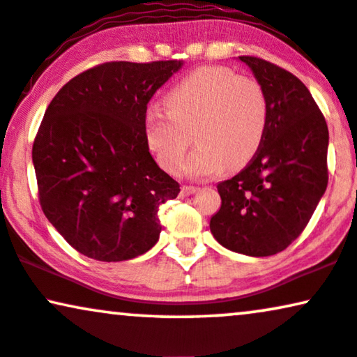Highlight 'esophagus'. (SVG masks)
I'll return each instance as SVG.
<instances>
[{
	"mask_svg": "<svg viewBox=\"0 0 357 357\" xmlns=\"http://www.w3.org/2000/svg\"><path fill=\"white\" fill-rule=\"evenodd\" d=\"M197 192V188L194 186H183L181 188V196H191V194Z\"/></svg>",
	"mask_w": 357,
	"mask_h": 357,
	"instance_id": "obj_1",
	"label": "esophagus"
}]
</instances>
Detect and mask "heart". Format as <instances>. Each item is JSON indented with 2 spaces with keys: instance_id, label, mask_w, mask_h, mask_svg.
<instances>
[{
  "instance_id": "1",
  "label": "heart",
  "mask_w": 357,
  "mask_h": 357,
  "mask_svg": "<svg viewBox=\"0 0 357 357\" xmlns=\"http://www.w3.org/2000/svg\"><path fill=\"white\" fill-rule=\"evenodd\" d=\"M166 108L143 116L146 145L158 165L179 174L191 146L186 171L196 178L245 166L260 150L268 126V98L259 80L224 66H204L179 80L166 96Z\"/></svg>"
}]
</instances>
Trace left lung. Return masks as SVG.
I'll return each mask as SVG.
<instances>
[{
	"label": "left lung",
	"mask_w": 357,
	"mask_h": 357,
	"mask_svg": "<svg viewBox=\"0 0 357 357\" xmlns=\"http://www.w3.org/2000/svg\"><path fill=\"white\" fill-rule=\"evenodd\" d=\"M268 98L260 150L218 184L220 209L211 232L225 249L250 257L285 250L305 231L328 186V125L298 77L255 56H241Z\"/></svg>",
	"instance_id": "obj_1"
}]
</instances>
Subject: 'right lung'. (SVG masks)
Returning a JSON list of instances; mask_svg holds the SVG:
<instances>
[{
	"label": "right lung",
	"mask_w": 357,
	"mask_h": 357,
	"mask_svg": "<svg viewBox=\"0 0 357 357\" xmlns=\"http://www.w3.org/2000/svg\"><path fill=\"white\" fill-rule=\"evenodd\" d=\"M181 64L103 62L70 79L49 103L33 143L39 204L85 257L130 260L160 238L158 209L181 189L153 160L143 116Z\"/></svg>",
	"instance_id": "add662e5"
}]
</instances>
